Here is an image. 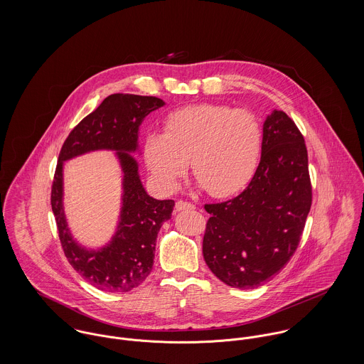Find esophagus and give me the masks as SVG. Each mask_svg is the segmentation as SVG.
<instances>
[{
	"instance_id": "1",
	"label": "esophagus",
	"mask_w": 364,
	"mask_h": 364,
	"mask_svg": "<svg viewBox=\"0 0 364 364\" xmlns=\"http://www.w3.org/2000/svg\"><path fill=\"white\" fill-rule=\"evenodd\" d=\"M175 208H176V210L182 211V210H186V208H195V205H193V203H191V202H185V200H178V202L175 203Z\"/></svg>"
}]
</instances>
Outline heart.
Returning a JSON list of instances; mask_svg holds the SVG:
<instances>
[{
    "label": "heart",
    "instance_id": "1",
    "mask_svg": "<svg viewBox=\"0 0 364 364\" xmlns=\"http://www.w3.org/2000/svg\"><path fill=\"white\" fill-rule=\"evenodd\" d=\"M260 154V127L245 109L205 104L171 113L164 133L144 141V156L158 183L173 189L188 172L208 193L225 198L240 191L252 176Z\"/></svg>",
    "mask_w": 364,
    "mask_h": 364
}]
</instances>
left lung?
<instances>
[{
  "label": "left lung",
  "instance_id": "1",
  "mask_svg": "<svg viewBox=\"0 0 364 364\" xmlns=\"http://www.w3.org/2000/svg\"><path fill=\"white\" fill-rule=\"evenodd\" d=\"M311 202L304 137L284 112L273 110L263 123L262 156L250 185L227 202L205 205L210 270L235 289L266 283L294 255Z\"/></svg>",
  "mask_w": 364,
  "mask_h": 364
}]
</instances>
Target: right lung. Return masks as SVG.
Returning <instances> with one entry per match:
<instances>
[{
  "label": "right lung",
  "instance_id": "right-lung-1",
  "mask_svg": "<svg viewBox=\"0 0 364 364\" xmlns=\"http://www.w3.org/2000/svg\"><path fill=\"white\" fill-rule=\"evenodd\" d=\"M165 104L156 97L113 94L85 116L65 139L53 178V214L61 248L70 264L88 283L106 293H127L139 287L154 263L156 234L171 218L173 200H156L147 195L133 156L143 119ZM117 151L124 169V206L121 223L110 245L100 252L80 247L68 231L62 211V161L88 151Z\"/></svg>",
  "mask_w": 364,
  "mask_h": 364
}]
</instances>
